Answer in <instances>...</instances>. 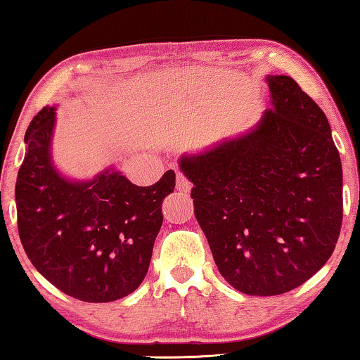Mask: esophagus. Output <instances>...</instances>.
<instances>
[{
    "instance_id": "esophagus-1",
    "label": "esophagus",
    "mask_w": 360,
    "mask_h": 360,
    "mask_svg": "<svg viewBox=\"0 0 360 360\" xmlns=\"http://www.w3.org/2000/svg\"><path fill=\"white\" fill-rule=\"evenodd\" d=\"M176 190L179 191H184V193H188V191L191 190V184L188 181V179H186V176L184 175V174H176Z\"/></svg>"
}]
</instances>
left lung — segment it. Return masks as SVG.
Segmentation results:
<instances>
[{
  "mask_svg": "<svg viewBox=\"0 0 360 360\" xmlns=\"http://www.w3.org/2000/svg\"><path fill=\"white\" fill-rule=\"evenodd\" d=\"M265 82L270 108L252 129L179 160L219 274L255 297L311 278L342 224V165L326 115L293 78Z\"/></svg>",
  "mask_w": 360,
  "mask_h": 360,
  "instance_id": "8db88e82",
  "label": "left lung"
}]
</instances>
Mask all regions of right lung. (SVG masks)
<instances>
[{"mask_svg":"<svg viewBox=\"0 0 360 360\" xmlns=\"http://www.w3.org/2000/svg\"><path fill=\"white\" fill-rule=\"evenodd\" d=\"M56 110L44 108L24 137L19 238L37 272L60 292L88 303L115 302L134 292L149 270L175 172L150 186L131 184L115 167L90 180L68 179L52 159Z\"/></svg>","mask_w":360,"mask_h":360,"instance_id":"right-lung-1","label":"right lung"}]
</instances>
